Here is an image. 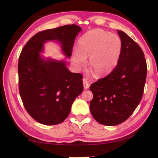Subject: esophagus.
<instances>
[{"label":"esophagus","mask_w":158,"mask_h":158,"mask_svg":"<svg viewBox=\"0 0 158 158\" xmlns=\"http://www.w3.org/2000/svg\"><path fill=\"white\" fill-rule=\"evenodd\" d=\"M83 88L84 89H88L89 87V83L88 80L87 78H83Z\"/></svg>","instance_id":"34e87169"}]
</instances>
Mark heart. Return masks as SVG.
<instances>
[{
  "instance_id": "b5f03b06",
  "label": "heart",
  "mask_w": 158,
  "mask_h": 158,
  "mask_svg": "<svg viewBox=\"0 0 158 158\" xmlns=\"http://www.w3.org/2000/svg\"><path fill=\"white\" fill-rule=\"evenodd\" d=\"M78 49L71 54L77 69L89 65L98 75H103L113 69L120 58L122 42L117 35L102 29H94L83 35L78 42Z\"/></svg>"
}]
</instances>
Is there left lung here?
<instances>
[{"label":"left lung","mask_w":158,"mask_h":158,"mask_svg":"<svg viewBox=\"0 0 158 158\" xmlns=\"http://www.w3.org/2000/svg\"><path fill=\"white\" fill-rule=\"evenodd\" d=\"M117 32L122 51L117 66L89 87L92 116L99 123L110 126L123 122L135 111L142 98L147 71L140 46L124 32Z\"/></svg>","instance_id":"8db88e82"}]
</instances>
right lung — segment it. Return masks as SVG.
Listing matches in <instances>:
<instances>
[{
	"label": "right lung",
	"mask_w": 158,
	"mask_h": 158,
	"mask_svg": "<svg viewBox=\"0 0 158 158\" xmlns=\"http://www.w3.org/2000/svg\"><path fill=\"white\" fill-rule=\"evenodd\" d=\"M81 30L72 24L39 32L20 53L19 94L26 110L40 123L51 126L64 122L83 89V76L70 72L66 61L45 58L41 54L44 44L52 41L59 43L64 54L70 58L75 39Z\"/></svg>",
	"instance_id": "1"
}]
</instances>
